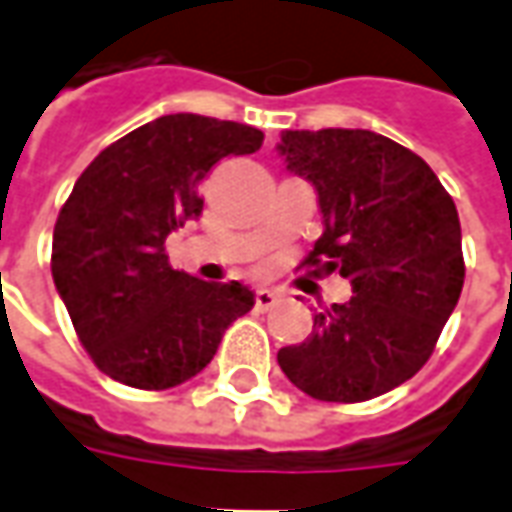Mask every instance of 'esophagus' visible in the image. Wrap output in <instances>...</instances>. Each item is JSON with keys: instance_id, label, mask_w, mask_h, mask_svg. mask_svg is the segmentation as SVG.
<instances>
[{"instance_id": "esophagus-1", "label": "esophagus", "mask_w": 512, "mask_h": 512, "mask_svg": "<svg viewBox=\"0 0 512 512\" xmlns=\"http://www.w3.org/2000/svg\"><path fill=\"white\" fill-rule=\"evenodd\" d=\"M274 304H277V293H274V290H268V288L257 290L255 293V310L257 312L271 310Z\"/></svg>"}]
</instances>
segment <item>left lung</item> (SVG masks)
Listing matches in <instances>:
<instances>
[{
  "label": "left lung",
  "mask_w": 512,
  "mask_h": 512,
  "mask_svg": "<svg viewBox=\"0 0 512 512\" xmlns=\"http://www.w3.org/2000/svg\"><path fill=\"white\" fill-rule=\"evenodd\" d=\"M277 150L318 191L323 235L304 263L354 290L315 312L304 343L279 348V367L326 403L384 395L428 362L461 299L455 202L417 153L376 131H282Z\"/></svg>",
  "instance_id": "1"
}]
</instances>
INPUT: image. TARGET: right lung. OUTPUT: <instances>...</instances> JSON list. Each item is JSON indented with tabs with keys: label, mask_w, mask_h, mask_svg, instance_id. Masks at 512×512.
Wrapping results in <instances>:
<instances>
[{
	"label": "right lung",
	"mask_w": 512,
	"mask_h": 512,
	"mask_svg": "<svg viewBox=\"0 0 512 512\" xmlns=\"http://www.w3.org/2000/svg\"><path fill=\"white\" fill-rule=\"evenodd\" d=\"M260 145L263 131L244 123L164 115L101 150L76 180L54 224L51 277L101 373L136 389L183 384L255 307L241 282L175 271L164 241L202 213L213 164Z\"/></svg>",
	"instance_id": "1"
}]
</instances>
